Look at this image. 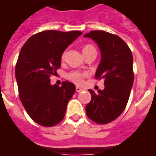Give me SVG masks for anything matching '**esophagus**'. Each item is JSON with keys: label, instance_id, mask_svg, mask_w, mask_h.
<instances>
[{"label": "esophagus", "instance_id": "esophagus-1", "mask_svg": "<svg viewBox=\"0 0 156 156\" xmlns=\"http://www.w3.org/2000/svg\"><path fill=\"white\" fill-rule=\"evenodd\" d=\"M76 91L79 93V92L83 91V89H81V88H80V87H76Z\"/></svg>", "mask_w": 156, "mask_h": 156}]
</instances>
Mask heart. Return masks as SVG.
Masks as SVG:
<instances>
[{
    "label": "heart",
    "mask_w": 156,
    "mask_h": 156,
    "mask_svg": "<svg viewBox=\"0 0 156 156\" xmlns=\"http://www.w3.org/2000/svg\"><path fill=\"white\" fill-rule=\"evenodd\" d=\"M94 49V48L92 46V45L88 44V45H85V46L83 48V53ZM64 57L65 53H63L62 55V58H63ZM87 75L85 74V73H83V72H79V71H74V72H70V73H68L67 77V79L69 80H71L72 82H73L74 84H77V85H80V84H82L83 81H84V78Z\"/></svg>",
    "instance_id": "heart-1"
}]
</instances>
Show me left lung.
Listing matches in <instances>:
<instances>
[{"label":"left lung","instance_id":"left-lung-1","mask_svg":"<svg viewBox=\"0 0 156 156\" xmlns=\"http://www.w3.org/2000/svg\"><path fill=\"white\" fill-rule=\"evenodd\" d=\"M84 37L94 40L99 48L102 58L95 78L103 79L105 84L98 93L89 89L87 116L98 124H108L121 115L129 101L134 80L132 52L120 37L109 32L91 31Z\"/></svg>","mask_w":156,"mask_h":156}]
</instances>
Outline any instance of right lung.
I'll return each instance as SVG.
<instances>
[{
	"mask_svg": "<svg viewBox=\"0 0 156 156\" xmlns=\"http://www.w3.org/2000/svg\"><path fill=\"white\" fill-rule=\"evenodd\" d=\"M82 34L47 30L30 37L22 47L15 67L19 98L36 123L52 127L64 118L67 106L76 92L71 82L50 84V76L60 68L63 52Z\"/></svg>",
	"mask_w": 156,
	"mask_h": 156,
	"instance_id": "right-lung-1",
	"label": "right lung"
}]
</instances>
